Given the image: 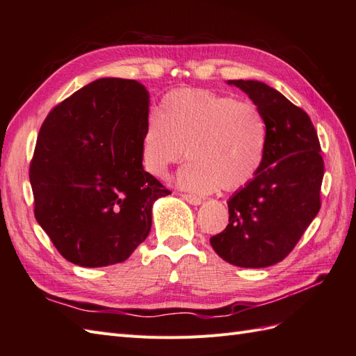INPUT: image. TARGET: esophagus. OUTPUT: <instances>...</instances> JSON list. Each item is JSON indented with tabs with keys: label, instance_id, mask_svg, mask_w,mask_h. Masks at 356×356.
<instances>
[{
	"label": "esophagus",
	"instance_id": "esophagus-1",
	"mask_svg": "<svg viewBox=\"0 0 356 356\" xmlns=\"http://www.w3.org/2000/svg\"><path fill=\"white\" fill-rule=\"evenodd\" d=\"M181 198L186 200V202H188L189 204H193V206H198V204L203 203L202 198L197 197V195H193V194H181Z\"/></svg>",
	"mask_w": 356,
	"mask_h": 356
}]
</instances>
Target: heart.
I'll return each mask as SVG.
<instances>
[{
	"mask_svg": "<svg viewBox=\"0 0 356 356\" xmlns=\"http://www.w3.org/2000/svg\"><path fill=\"white\" fill-rule=\"evenodd\" d=\"M268 144V127L260 109L232 96L202 88L171 91L163 96L158 118H150L141 138L144 170L156 179L184 158L177 185L191 193L216 188L236 191L256 177Z\"/></svg>",
	"mask_w": 356,
	"mask_h": 356,
	"instance_id": "obj_1",
	"label": "heart"
}]
</instances>
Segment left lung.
<instances>
[{
  "mask_svg": "<svg viewBox=\"0 0 356 356\" xmlns=\"http://www.w3.org/2000/svg\"><path fill=\"white\" fill-rule=\"evenodd\" d=\"M265 118L268 144L250 184L227 202L229 224L212 236L215 252L239 268H266L286 259L321 209L323 159L308 114L260 81L232 79Z\"/></svg>",
  "mask_w": 356,
  "mask_h": 356,
  "instance_id": "obj_1",
  "label": "left lung"
}]
</instances>
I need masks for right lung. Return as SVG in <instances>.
Instances as JSON below:
<instances>
[{
  "label": "right lung",
  "mask_w": 356,
  "mask_h": 356,
  "mask_svg": "<svg viewBox=\"0 0 356 356\" xmlns=\"http://www.w3.org/2000/svg\"><path fill=\"white\" fill-rule=\"evenodd\" d=\"M149 95L134 79L102 78L44 118L30 163L34 216L70 263L124 261L152 229V207L171 194L143 168Z\"/></svg>",
  "instance_id": "add662e5"
}]
</instances>
